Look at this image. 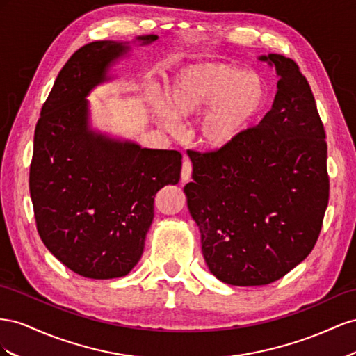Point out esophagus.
<instances>
[{
	"instance_id": "esophagus-1",
	"label": "esophagus",
	"mask_w": 356,
	"mask_h": 356,
	"mask_svg": "<svg viewBox=\"0 0 356 356\" xmlns=\"http://www.w3.org/2000/svg\"><path fill=\"white\" fill-rule=\"evenodd\" d=\"M191 176H192V162L188 158H185L184 165H181V181L186 184V181L191 180Z\"/></svg>"
}]
</instances>
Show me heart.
Segmentation results:
<instances>
[{
  "instance_id": "1",
  "label": "heart",
  "mask_w": 356,
  "mask_h": 356,
  "mask_svg": "<svg viewBox=\"0 0 356 356\" xmlns=\"http://www.w3.org/2000/svg\"><path fill=\"white\" fill-rule=\"evenodd\" d=\"M267 101V85L253 71L207 63L186 68L165 90V106L156 104V119L168 131L177 120L200 113L197 137L210 150L227 149L246 134Z\"/></svg>"
}]
</instances>
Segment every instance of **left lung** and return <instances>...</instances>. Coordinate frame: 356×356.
Masks as SVG:
<instances>
[{
  "label": "left lung",
  "mask_w": 356,
  "mask_h": 356,
  "mask_svg": "<svg viewBox=\"0 0 356 356\" xmlns=\"http://www.w3.org/2000/svg\"><path fill=\"white\" fill-rule=\"evenodd\" d=\"M259 60L279 76L271 110L227 149L192 150L188 209L213 276L268 285L307 258L328 206L327 141L307 79L292 59Z\"/></svg>",
  "instance_id": "1"
}]
</instances>
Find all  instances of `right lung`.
Segmentation results:
<instances>
[{
	"label": "right lung",
	"mask_w": 356,
	"mask_h": 356,
	"mask_svg": "<svg viewBox=\"0 0 356 356\" xmlns=\"http://www.w3.org/2000/svg\"><path fill=\"white\" fill-rule=\"evenodd\" d=\"M158 35H140V46ZM128 43H89L59 71L42 107L29 168L37 231L52 255L80 276L122 277L143 255L156 192L177 185V150L146 149L89 127L86 97L110 80Z\"/></svg>",
	"instance_id": "add662e5"
}]
</instances>
